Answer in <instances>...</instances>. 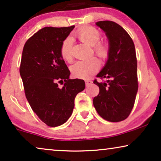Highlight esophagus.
I'll use <instances>...</instances> for the list:
<instances>
[{
	"label": "esophagus",
	"instance_id": "34e87169",
	"mask_svg": "<svg viewBox=\"0 0 161 161\" xmlns=\"http://www.w3.org/2000/svg\"><path fill=\"white\" fill-rule=\"evenodd\" d=\"M85 83H86V86H89L92 84L93 81L91 80H86L85 81Z\"/></svg>",
	"mask_w": 161,
	"mask_h": 161
}]
</instances>
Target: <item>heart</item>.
<instances>
[{
	"label": "heart",
	"instance_id": "1",
	"mask_svg": "<svg viewBox=\"0 0 161 161\" xmlns=\"http://www.w3.org/2000/svg\"><path fill=\"white\" fill-rule=\"evenodd\" d=\"M76 36L79 40L86 45L92 46L94 54L103 60L108 58L110 47L105 42L99 41L101 34L100 31L92 26H84L77 31ZM61 56L67 62H72V39L71 37L66 38L61 44L60 49ZM100 67V61L96 57H92L87 60L80 61L75 64L71 67L72 75L80 79H89L94 75Z\"/></svg>",
	"mask_w": 161,
	"mask_h": 161
}]
</instances>
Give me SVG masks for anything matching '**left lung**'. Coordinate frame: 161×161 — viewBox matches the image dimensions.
<instances>
[{
    "mask_svg": "<svg viewBox=\"0 0 161 161\" xmlns=\"http://www.w3.org/2000/svg\"><path fill=\"white\" fill-rule=\"evenodd\" d=\"M96 25L103 30L108 39L110 53L107 62L97 77L107 80L94 83L100 88L93 104L99 115L111 122L128 117L138 92L137 59L133 39L119 24L99 21Z\"/></svg>",
    "mask_w": 161,
    "mask_h": 161,
    "instance_id": "left-lung-1",
    "label": "left lung"
}]
</instances>
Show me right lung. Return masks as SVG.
<instances>
[{
  "label": "right lung",
  "instance_id": "obj_1",
  "mask_svg": "<svg viewBox=\"0 0 161 161\" xmlns=\"http://www.w3.org/2000/svg\"><path fill=\"white\" fill-rule=\"evenodd\" d=\"M74 28H43L23 47L19 73L25 97L34 113L50 127L67 122L75 98L85 89L83 80L69 79L70 72L60 53L61 44Z\"/></svg>",
  "mask_w": 161,
  "mask_h": 161
}]
</instances>
